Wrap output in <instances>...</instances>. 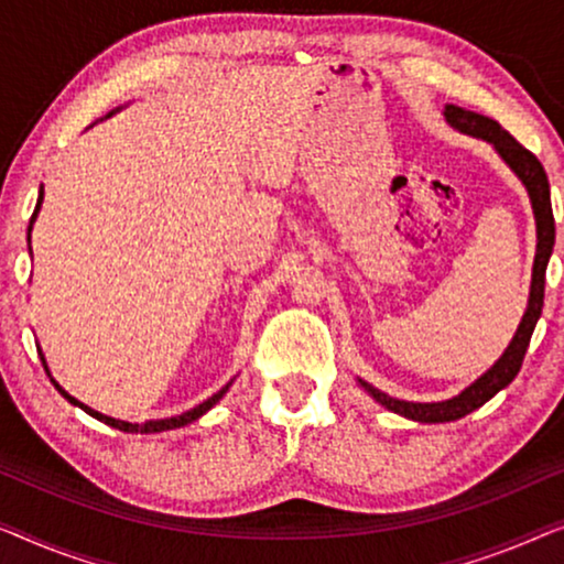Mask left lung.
Wrapping results in <instances>:
<instances>
[{"label": "left lung", "mask_w": 564, "mask_h": 564, "mask_svg": "<svg viewBox=\"0 0 564 564\" xmlns=\"http://www.w3.org/2000/svg\"><path fill=\"white\" fill-rule=\"evenodd\" d=\"M444 120L452 127V130L470 134V138L486 140L488 145L501 155V161L509 165V169L517 173V178L523 184L531 202V212H534L536 221V256H534V268H531V285H529V304L527 312L521 316V324L517 335L506 347L501 358H498L490 368L482 372V376L465 388L463 393L452 395L447 401H432V403H416V401H401L393 399L370 383H365L360 378L358 383L368 395H372L380 406H386L393 414H401L411 419V422L422 424H442V422H455V419H463L470 414V411L480 409L482 403L494 399L498 391H503L506 386L511 383L513 378L519 376L523 355H527L529 339L534 335V327L542 316L544 306V273L546 263L552 258L554 248V217H552V199H550V181H546V173L542 163L536 161L534 153H529L527 148L519 145L517 140L511 138L509 132L503 130L501 124L490 117H482L478 112H470V109L447 105L444 107Z\"/></svg>", "instance_id": "1"}]
</instances>
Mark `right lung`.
<instances>
[{"instance_id":"right-lung-1","label":"right lung","mask_w":564,"mask_h":564,"mask_svg":"<svg viewBox=\"0 0 564 564\" xmlns=\"http://www.w3.org/2000/svg\"><path fill=\"white\" fill-rule=\"evenodd\" d=\"M120 112V107L117 109H112V112H109L107 117H112V115H117ZM105 117V120H107ZM41 204H43V184H41V194H37V204H35V212H33V217H30V227H28V242H30V232H33V225H35V219H37V212H41ZM33 250V248H30ZM41 352V360H43V365H45V372L47 376H51V370H47V362H45V358H43V350H37ZM51 383L58 388V393L63 395V399H66L68 403H74V406H78V409H84L86 414L89 416H94V419H99V422H105V424H109V426H115V430H120V432H130V434H158V432H169V430H178V426H186V424H192V422H196V419H202L206 411L209 409H214L219 403V399L221 395H225L227 391H229V386H232V380H229V383L221 388V391H217L212 395V399H206L204 403H199V406L196 409H192V411H186V414H178V416H171V419H150V422H145V424H132V422H122V419H115V416H107V414H99V411H94L91 406H86V403H82L78 399H74V395H70L68 391H63V388L55 383L53 380V376H51Z\"/></svg>"}]
</instances>
